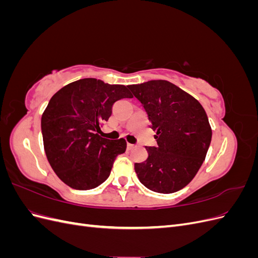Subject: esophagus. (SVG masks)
Listing matches in <instances>:
<instances>
[{
    "instance_id": "esophagus-1",
    "label": "esophagus",
    "mask_w": 258,
    "mask_h": 258,
    "mask_svg": "<svg viewBox=\"0 0 258 258\" xmlns=\"http://www.w3.org/2000/svg\"><path fill=\"white\" fill-rule=\"evenodd\" d=\"M134 148H135V145H134V144H130V143L127 144V150H128V151L134 150Z\"/></svg>"
}]
</instances>
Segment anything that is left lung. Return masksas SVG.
<instances>
[{
  "label": "left lung",
  "mask_w": 258,
  "mask_h": 258,
  "mask_svg": "<svg viewBox=\"0 0 258 258\" xmlns=\"http://www.w3.org/2000/svg\"><path fill=\"white\" fill-rule=\"evenodd\" d=\"M128 88L148 115L157 146L135 170L146 188L175 192L197 174L212 139L208 116L198 101L167 81H148Z\"/></svg>",
  "instance_id": "1"
}]
</instances>
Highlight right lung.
I'll return each instance as SVG.
<instances>
[{"mask_svg": "<svg viewBox=\"0 0 258 258\" xmlns=\"http://www.w3.org/2000/svg\"><path fill=\"white\" fill-rule=\"evenodd\" d=\"M123 98H132L126 86L83 79L49 100L41 120L44 150L54 173L71 188H96L110 176L117 156L126 152L123 139L99 136L113 104Z\"/></svg>", "mask_w": 258, "mask_h": 258, "instance_id": "right-lung-1", "label": "right lung"}]
</instances>
